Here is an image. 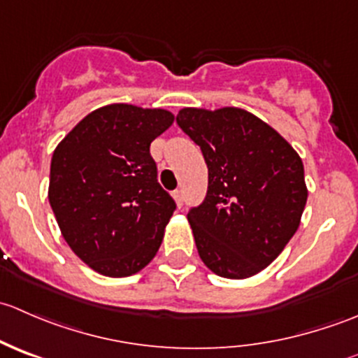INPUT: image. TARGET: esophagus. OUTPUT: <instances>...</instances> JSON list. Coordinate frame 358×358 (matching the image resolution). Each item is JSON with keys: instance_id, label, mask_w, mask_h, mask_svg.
Listing matches in <instances>:
<instances>
[{"instance_id": "1", "label": "esophagus", "mask_w": 358, "mask_h": 358, "mask_svg": "<svg viewBox=\"0 0 358 358\" xmlns=\"http://www.w3.org/2000/svg\"><path fill=\"white\" fill-rule=\"evenodd\" d=\"M173 197H175L178 208H182V206H183V192H182V190H175V192H173Z\"/></svg>"}]
</instances>
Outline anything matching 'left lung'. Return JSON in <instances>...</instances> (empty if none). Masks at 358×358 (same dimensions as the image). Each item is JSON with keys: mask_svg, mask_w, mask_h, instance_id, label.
I'll list each match as a JSON object with an SVG mask.
<instances>
[{"mask_svg": "<svg viewBox=\"0 0 358 358\" xmlns=\"http://www.w3.org/2000/svg\"><path fill=\"white\" fill-rule=\"evenodd\" d=\"M180 128L201 147L208 194L187 218L202 263L225 279L265 270L298 230L308 189L301 157L239 107H183Z\"/></svg>", "mask_w": 358, "mask_h": 358, "instance_id": "left-lung-1", "label": "left lung"}]
</instances>
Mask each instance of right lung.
Instances as JSON below:
<instances>
[{
    "mask_svg": "<svg viewBox=\"0 0 358 358\" xmlns=\"http://www.w3.org/2000/svg\"><path fill=\"white\" fill-rule=\"evenodd\" d=\"M175 121L166 109L110 103L90 112L57 145L48 201L62 237L106 277L145 268L175 201L157 183L150 143Z\"/></svg>",
    "mask_w": 358,
    "mask_h": 358,
    "instance_id": "right-lung-1",
    "label": "right lung"
}]
</instances>
